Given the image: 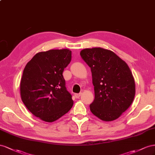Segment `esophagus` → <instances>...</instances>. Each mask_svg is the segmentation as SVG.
<instances>
[{"instance_id":"1","label":"esophagus","mask_w":155,"mask_h":155,"mask_svg":"<svg viewBox=\"0 0 155 155\" xmlns=\"http://www.w3.org/2000/svg\"><path fill=\"white\" fill-rule=\"evenodd\" d=\"M81 95V93H79V94H74V97H76L77 99H78V98H79V97H80Z\"/></svg>"}]
</instances>
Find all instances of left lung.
<instances>
[{"mask_svg": "<svg viewBox=\"0 0 155 155\" xmlns=\"http://www.w3.org/2000/svg\"><path fill=\"white\" fill-rule=\"evenodd\" d=\"M81 58L91 68L95 99L90 110L105 121L117 119L131 105L135 83L129 66L111 51L85 48Z\"/></svg>", "mask_w": 155, "mask_h": 155, "instance_id": "obj_1", "label": "left lung"}]
</instances>
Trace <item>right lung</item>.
I'll list each match as a JSON object with an SVG mask.
<instances>
[{
  "instance_id": "add662e5",
  "label": "right lung",
  "mask_w": 155,
  "mask_h": 155,
  "mask_svg": "<svg viewBox=\"0 0 155 155\" xmlns=\"http://www.w3.org/2000/svg\"><path fill=\"white\" fill-rule=\"evenodd\" d=\"M71 60L69 49H52L37 53L25 66L20 84L21 99L43 121H54L73 107L62 74Z\"/></svg>"
}]
</instances>
